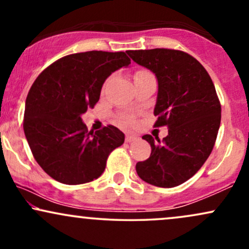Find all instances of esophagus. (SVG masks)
Listing matches in <instances>:
<instances>
[{
  "instance_id": "34e87169",
  "label": "esophagus",
  "mask_w": 249,
  "mask_h": 249,
  "mask_svg": "<svg viewBox=\"0 0 249 249\" xmlns=\"http://www.w3.org/2000/svg\"><path fill=\"white\" fill-rule=\"evenodd\" d=\"M138 139V137L137 136H132V134H128V136H126V138H125V142H132L134 141H137Z\"/></svg>"
}]
</instances>
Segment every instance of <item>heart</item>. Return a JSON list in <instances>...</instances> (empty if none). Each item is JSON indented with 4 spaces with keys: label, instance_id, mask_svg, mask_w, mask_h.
<instances>
[{
    "label": "heart",
    "instance_id": "heart-1",
    "mask_svg": "<svg viewBox=\"0 0 249 249\" xmlns=\"http://www.w3.org/2000/svg\"><path fill=\"white\" fill-rule=\"evenodd\" d=\"M147 73H150V72H148V71H146V70H138V71H136V73H134L133 78L134 79L139 78V77H142V76L147 75ZM126 122H128V119H126Z\"/></svg>",
    "mask_w": 249,
    "mask_h": 249
}]
</instances>
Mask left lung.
<instances>
[{"label": "left lung", "instance_id": "1", "mask_svg": "<svg viewBox=\"0 0 249 249\" xmlns=\"http://www.w3.org/2000/svg\"><path fill=\"white\" fill-rule=\"evenodd\" d=\"M127 55L158 79L154 126H167L162 141L151 134L150 158L137 162L141 179L158 187H174L193 177L215 144L221 105L210 75L194 57L173 49L128 50Z\"/></svg>", "mask_w": 249, "mask_h": 249}]
</instances>
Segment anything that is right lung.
<instances>
[{"mask_svg":"<svg viewBox=\"0 0 249 249\" xmlns=\"http://www.w3.org/2000/svg\"><path fill=\"white\" fill-rule=\"evenodd\" d=\"M130 63L123 51L72 53L49 65L31 85L24 134L35 160L51 178L79 185L104 172L110 153L124 142V133L113 125L89 131L81 116L95 107L105 79Z\"/></svg>","mask_w":249,"mask_h":249,"instance_id":"add662e5","label":"right lung"}]
</instances>
